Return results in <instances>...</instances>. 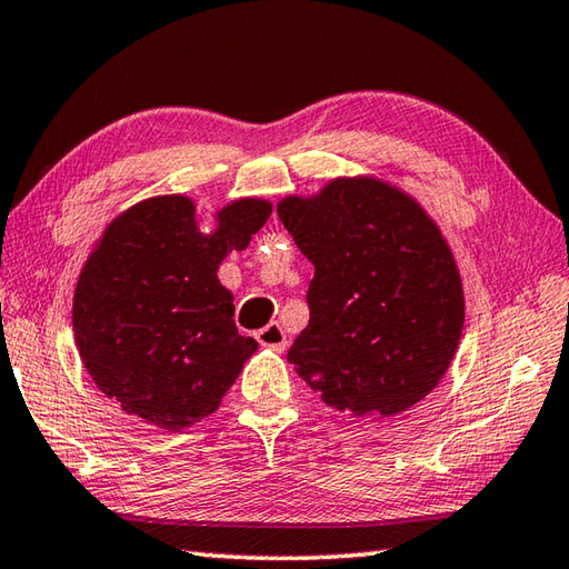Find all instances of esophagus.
I'll list each match as a JSON object with an SVG mask.
<instances>
[{
    "label": "esophagus",
    "instance_id": "34e87169",
    "mask_svg": "<svg viewBox=\"0 0 569 569\" xmlns=\"http://www.w3.org/2000/svg\"><path fill=\"white\" fill-rule=\"evenodd\" d=\"M257 340H259V345L273 349V352H283L286 345H288L286 332H283V328L278 322H269V325H266V328H261L257 332Z\"/></svg>",
    "mask_w": 569,
    "mask_h": 569
}]
</instances>
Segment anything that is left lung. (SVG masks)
Wrapping results in <instances>:
<instances>
[{
  "label": "left lung",
  "mask_w": 569,
  "mask_h": 569,
  "mask_svg": "<svg viewBox=\"0 0 569 569\" xmlns=\"http://www.w3.org/2000/svg\"><path fill=\"white\" fill-rule=\"evenodd\" d=\"M278 217L316 266L310 322L288 361L328 406L389 418L422 401L457 352L465 293L450 247L420 204L377 178L288 196Z\"/></svg>",
  "instance_id": "1"
}]
</instances>
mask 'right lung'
Instances as JSON below:
<instances>
[{"label":"right lung","mask_w":569,"mask_h":569,"mask_svg":"<svg viewBox=\"0 0 569 569\" xmlns=\"http://www.w3.org/2000/svg\"><path fill=\"white\" fill-rule=\"evenodd\" d=\"M271 202L241 198L202 234L186 196L149 198L110 222L82 266L72 330L84 369L127 416L180 432L214 413L257 352L217 269L249 247Z\"/></svg>","instance_id":"1"}]
</instances>
